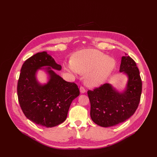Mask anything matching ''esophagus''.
I'll list each match as a JSON object with an SVG mask.
<instances>
[{
    "label": "esophagus",
    "instance_id": "obj_1",
    "mask_svg": "<svg viewBox=\"0 0 157 157\" xmlns=\"http://www.w3.org/2000/svg\"><path fill=\"white\" fill-rule=\"evenodd\" d=\"M80 93L84 94V93L86 92V90H85V88L84 87L81 86V87L80 88Z\"/></svg>",
    "mask_w": 157,
    "mask_h": 157
}]
</instances>
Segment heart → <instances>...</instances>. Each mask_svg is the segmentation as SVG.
<instances>
[{
	"label": "heart",
	"mask_w": 157,
	"mask_h": 157,
	"mask_svg": "<svg viewBox=\"0 0 157 157\" xmlns=\"http://www.w3.org/2000/svg\"><path fill=\"white\" fill-rule=\"evenodd\" d=\"M115 67V61L103 52L89 49L76 53L72 61L66 66L74 75L86 74V83L90 86H99L106 82Z\"/></svg>",
	"instance_id": "1"
}]
</instances>
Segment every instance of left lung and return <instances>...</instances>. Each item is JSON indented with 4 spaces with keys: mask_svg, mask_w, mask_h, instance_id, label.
Wrapping results in <instances>:
<instances>
[{
    "mask_svg": "<svg viewBox=\"0 0 157 157\" xmlns=\"http://www.w3.org/2000/svg\"><path fill=\"white\" fill-rule=\"evenodd\" d=\"M125 54L122 57L119 70L128 77L124 91H118L108 83L88 91L90 117L94 123L102 127L126 121L134 115L140 101L142 82L140 71L134 59Z\"/></svg>",
    "mask_w": 157,
    "mask_h": 157,
    "instance_id": "obj_1",
    "label": "left lung"
}]
</instances>
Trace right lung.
Instances as JSON below:
<instances>
[{"instance_id": "add662e5", "label": "right lung", "mask_w": 157, "mask_h": 157, "mask_svg": "<svg viewBox=\"0 0 157 157\" xmlns=\"http://www.w3.org/2000/svg\"><path fill=\"white\" fill-rule=\"evenodd\" d=\"M52 68L60 71L61 66L46 52L33 55L22 65L17 88L18 101L25 117L47 128L65 121L71 103L80 94L77 84L65 81ZM40 69L49 75V81L44 85L36 78Z\"/></svg>"}]
</instances>
